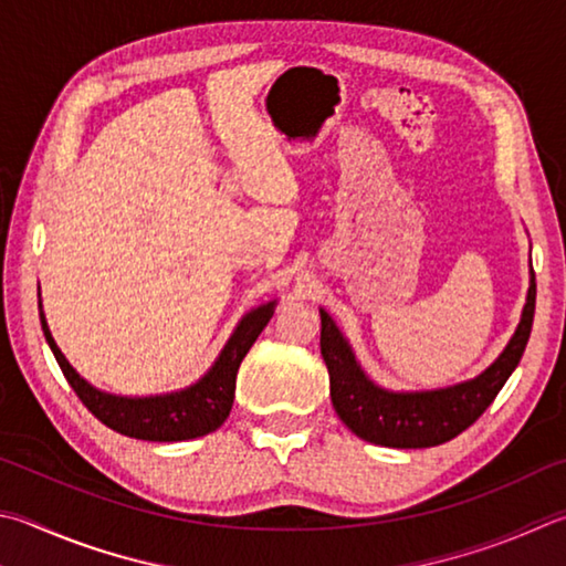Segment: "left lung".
<instances>
[{
  "instance_id": "obj_1",
  "label": "left lung",
  "mask_w": 566,
  "mask_h": 566,
  "mask_svg": "<svg viewBox=\"0 0 566 566\" xmlns=\"http://www.w3.org/2000/svg\"><path fill=\"white\" fill-rule=\"evenodd\" d=\"M534 296H537V284L530 270V290L520 324L495 361L475 378L430 390H390L371 381L342 328L324 310H318L322 356L328 368V388H332L336 416L352 433L374 446L433 448L453 440L485 413V408L517 368L530 342Z\"/></svg>"
}]
</instances>
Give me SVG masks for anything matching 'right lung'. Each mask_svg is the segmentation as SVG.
<instances>
[{"label": "right lung", "instance_id": "right-lung-1", "mask_svg": "<svg viewBox=\"0 0 566 566\" xmlns=\"http://www.w3.org/2000/svg\"><path fill=\"white\" fill-rule=\"evenodd\" d=\"M274 306L276 300L254 306V310L244 314L238 326H234V332L230 334L228 344L222 346V352L214 358V364L195 384L180 390H170V394L118 396L91 386L86 378L66 361V356L61 354L54 336L49 332L39 294V316L46 344L51 352H54L61 371H64L71 388L76 390V396L84 400V406L91 413L111 430H116V433L128 438L153 440V443H178V440L208 436L228 420L242 358L248 356L252 344L256 342V336L262 334V328L272 318Z\"/></svg>", "mask_w": 566, "mask_h": 566}]
</instances>
